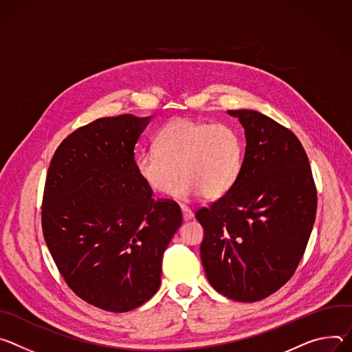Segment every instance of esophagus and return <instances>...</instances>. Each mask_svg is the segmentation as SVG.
Instances as JSON below:
<instances>
[{
    "label": "esophagus",
    "mask_w": 352,
    "mask_h": 352,
    "mask_svg": "<svg viewBox=\"0 0 352 352\" xmlns=\"http://www.w3.org/2000/svg\"><path fill=\"white\" fill-rule=\"evenodd\" d=\"M182 214H183V219L184 221H188V219H191L192 218V211L188 208V207H184V206H182Z\"/></svg>",
    "instance_id": "1"
}]
</instances>
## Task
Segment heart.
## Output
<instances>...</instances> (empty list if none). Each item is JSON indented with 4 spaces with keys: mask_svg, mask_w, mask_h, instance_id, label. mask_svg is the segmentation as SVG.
Here are the masks:
<instances>
[{
    "mask_svg": "<svg viewBox=\"0 0 352 352\" xmlns=\"http://www.w3.org/2000/svg\"><path fill=\"white\" fill-rule=\"evenodd\" d=\"M243 153V138L232 126L175 119L156 135L155 148L135 156L134 168L153 194L169 192L182 176L175 190L177 199L203 194L208 200H217L238 183Z\"/></svg>",
    "mask_w": 352,
    "mask_h": 352,
    "instance_id": "obj_1",
    "label": "heart"
}]
</instances>
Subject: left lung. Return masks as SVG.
<instances>
[{
    "mask_svg": "<svg viewBox=\"0 0 352 352\" xmlns=\"http://www.w3.org/2000/svg\"><path fill=\"white\" fill-rule=\"evenodd\" d=\"M245 129L238 183L197 210L201 261L212 288L238 302L285 285L305 253L318 207L307 155L287 127L256 110H228Z\"/></svg>",
    "mask_w": 352,
    "mask_h": 352,
    "instance_id": "8db88e82",
    "label": "left lung"
}]
</instances>
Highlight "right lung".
Listing matches in <instances>:
<instances>
[{"mask_svg":"<svg viewBox=\"0 0 352 352\" xmlns=\"http://www.w3.org/2000/svg\"><path fill=\"white\" fill-rule=\"evenodd\" d=\"M151 117H102L56 149L43 192L42 228L67 285L114 314L133 310L161 285L164 252L182 225L173 200L152 199L134 148Z\"/></svg>","mask_w":352,"mask_h":352,"instance_id":"right-lung-1","label":"right lung"}]
</instances>
